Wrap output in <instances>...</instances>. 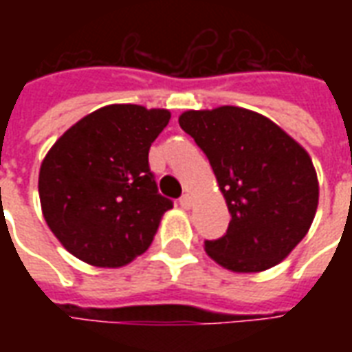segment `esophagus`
Here are the masks:
<instances>
[{
    "mask_svg": "<svg viewBox=\"0 0 352 352\" xmlns=\"http://www.w3.org/2000/svg\"><path fill=\"white\" fill-rule=\"evenodd\" d=\"M179 204H181V207H183V209H190L192 204H194V198H192L190 194H183V196H181V199H179Z\"/></svg>",
    "mask_w": 352,
    "mask_h": 352,
    "instance_id": "1",
    "label": "esophagus"
}]
</instances>
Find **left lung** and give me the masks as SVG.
<instances>
[{
	"mask_svg": "<svg viewBox=\"0 0 352 352\" xmlns=\"http://www.w3.org/2000/svg\"><path fill=\"white\" fill-rule=\"evenodd\" d=\"M179 124L209 158L232 214L226 234L206 241L207 254L237 273L287 258L318 206L317 171L305 148L264 115L234 105L186 111Z\"/></svg>",
	"mask_w": 352,
	"mask_h": 352,
	"instance_id": "8db88e82",
	"label": "left lung"
}]
</instances>
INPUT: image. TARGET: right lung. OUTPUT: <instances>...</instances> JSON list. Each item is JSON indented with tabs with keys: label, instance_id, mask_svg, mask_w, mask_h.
<instances>
[{
	"label": "right lung",
	"instance_id": "add662e5",
	"mask_svg": "<svg viewBox=\"0 0 352 352\" xmlns=\"http://www.w3.org/2000/svg\"><path fill=\"white\" fill-rule=\"evenodd\" d=\"M168 109L120 103L73 124L39 171L43 217L73 256L120 267L153 243L173 201L158 194L148 148L168 126Z\"/></svg>",
	"mask_w": 352,
	"mask_h": 352
}]
</instances>
